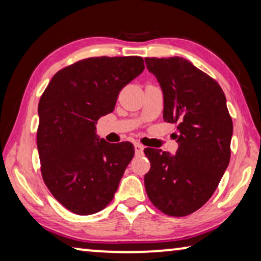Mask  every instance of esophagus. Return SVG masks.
Returning <instances> with one entry per match:
<instances>
[{
	"instance_id": "34e87169",
	"label": "esophagus",
	"mask_w": 261,
	"mask_h": 261,
	"mask_svg": "<svg viewBox=\"0 0 261 261\" xmlns=\"http://www.w3.org/2000/svg\"><path fill=\"white\" fill-rule=\"evenodd\" d=\"M143 150H144V146H143L141 143L136 142L135 143V151L137 155H141V153H143Z\"/></svg>"
}]
</instances>
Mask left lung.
Masks as SVG:
<instances>
[{"label":"left lung","mask_w":261,"mask_h":261,"mask_svg":"<svg viewBox=\"0 0 261 261\" xmlns=\"http://www.w3.org/2000/svg\"><path fill=\"white\" fill-rule=\"evenodd\" d=\"M163 92V119L177 123L176 155L146 148L148 197L170 216L196 212L218 188L230 160L233 122L218 83L187 59L145 58Z\"/></svg>","instance_id":"1"}]
</instances>
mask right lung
I'll return each mask as SVG.
<instances>
[{"label":"right lung","mask_w":261,"mask_h":261,"mask_svg":"<svg viewBox=\"0 0 261 261\" xmlns=\"http://www.w3.org/2000/svg\"><path fill=\"white\" fill-rule=\"evenodd\" d=\"M143 69L141 57L84 59L57 72L40 98L42 178L74 214H94L111 202L135 155L130 142L99 139L95 124L115 110L120 91Z\"/></svg>","instance_id":"obj_1"}]
</instances>
